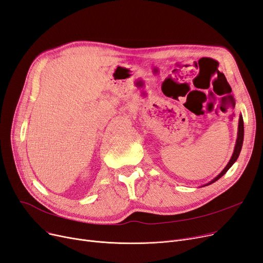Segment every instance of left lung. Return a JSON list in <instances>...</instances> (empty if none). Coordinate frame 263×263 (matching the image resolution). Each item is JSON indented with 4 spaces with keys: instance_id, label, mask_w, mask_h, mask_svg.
<instances>
[{
    "instance_id": "1",
    "label": "left lung",
    "mask_w": 263,
    "mask_h": 263,
    "mask_svg": "<svg viewBox=\"0 0 263 263\" xmlns=\"http://www.w3.org/2000/svg\"><path fill=\"white\" fill-rule=\"evenodd\" d=\"M243 139H244V122H243L242 116H240L239 128H237V139H236V143H235V146H234V151H233V154H232V156H231V159L229 160L228 165L223 168V170L218 174V176H217L215 179L212 180L210 183L205 184V185H210V184H212V183L216 182L218 179H220V178L223 176V174L226 173V172L230 169V167L234 164L235 160L237 159V157H239V155H240L241 148H242V145H243ZM205 185H204V186H205Z\"/></svg>"
}]
</instances>
